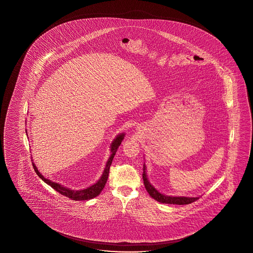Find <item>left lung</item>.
Instances as JSON below:
<instances>
[{
  "mask_svg": "<svg viewBox=\"0 0 253 253\" xmlns=\"http://www.w3.org/2000/svg\"><path fill=\"white\" fill-rule=\"evenodd\" d=\"M143 180L144 184L146 186V191L150 195L151 198L156 199L157 201L161 203H165V204H176V205H187L190 204L192 202H195L198 200L199 198H186V197H169V196H165L162 195L160 192L157 191L154 188L153 185H151L148 182L146 174V167H144V172H143Z\"/></svg>",
  "mask_w": 253,
  "mask_h": 253,
  "instance_id": "1",
  "label": "left lung"
}]
</instances>
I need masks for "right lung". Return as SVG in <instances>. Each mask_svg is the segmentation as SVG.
Masks as SVG:
<instances>
[{
    "label": "right lung",
    "instance_id": "add662e5",
    "mask_svg": "<svg viewBox=\"0 0 253 253\" xmlns=\"http://www.w3.org/2000/svg\"><path fill=\"white\" fill-rule=\"evenodd\" d=\"M123 138H124V133L122 134H119L115 140L112 142V145H111V156L109 157L108 161L107 162V165H106V168L105 170L102 174V176L100 178L99 180L95 183V184L84 189V190H79V191H74V190H70L69 188H66L64 186H62L61 184H57V183H54V182H51L50 180L46 179L44 177L42 176L40 172H39L38 169L36 168L35 164L33 163V168L35 172L37 173L38 175L42 181H44V183L47 184H49L51 187H53L55 191L60 193L63 196L69 198V199H72V200H88V199H93L95 197H97L99 195L101 191L103 190V188L105 187L106 183L107 181V177H108V173H109V169L111 166V163L113 161V158L115 156L116 152L119 148V146H121L122 142H123Z\"/></svg>",
    "mask_w": 253,
    "mask_h": 253
}]
</instances>
